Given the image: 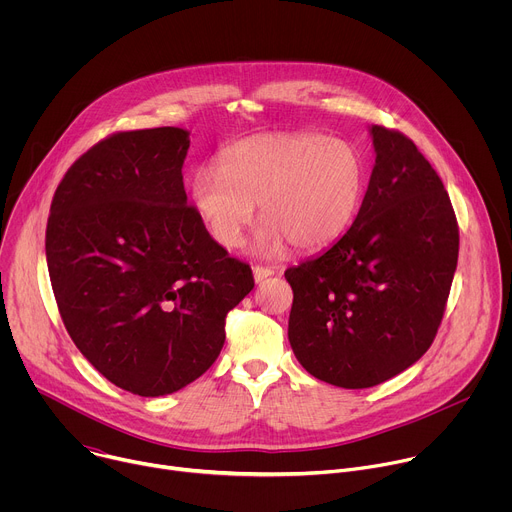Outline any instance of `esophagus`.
<instances>
[{"label":"esophagus","instance_id":"1","mask_svg":"<svg viewBox=\"0 0 512 512\" xmlns=\"http://www.w3.org/2000/svg\"><path fill=\"white\" fill-rule=\"evenodd\" d=\"M269 275H273V269L271 267H263V265H255L253 267V277L257 283H261L263 279H267Z\"/></svg>","mask_w":512,"mask_h":512}]
</instances>
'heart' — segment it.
<instances>
[{
	"label": "heart",
	"mask_w": 512,
	"mask_h": 512,
	"mask_svg": "<svg viewBox=\"0 0 512 512\" xmlns=\"http://www.w3.org/2000/svg\"><path fill=\"white\" fill-rule=\"evenodd\" d=\"M367 168L354 143L316 133H261L221 152V166L190 176L192 208L210 237L227 249L243 241L255 204L267 223L261 253L287 241L310 251L338 239L358 212Z\"/></svg>",
	"instance_id": "heart-1"
}]
</instances>
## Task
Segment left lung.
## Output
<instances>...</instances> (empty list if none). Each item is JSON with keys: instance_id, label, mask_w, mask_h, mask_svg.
<instances>
[{"instance_id": "obj_1", "label": "left lung", "mask_w": 512, "mask_h": 512, "mask_svg": "<svg viewBox=\"0 0 512 512\" xmlns=\"http://www.w3.org/2000/svg\"><path fill=\"white\" fill-rule=\"evenodd\" d=\"M375 168L352 227L285 269L289 344L316 379L375 387L419 360L442 324L460 231L442 178L397 129L373 125Z\"/></svg>"}]
</instances>
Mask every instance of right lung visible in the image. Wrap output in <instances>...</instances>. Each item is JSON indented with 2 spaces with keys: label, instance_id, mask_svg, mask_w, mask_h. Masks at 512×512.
<instances>
[{
  "label": "right lung",
  "instance_id": "right-lung-1",
  "mask_svg": "<svg viewBox=\"0 0 512 512\" xmlns=\"http://www.w3.org/2000/svg\"><path fill=\"white\" fill-rule=\"evenodd\" d=\"M188 131H117L60 180L46 259L72 342L113 385L141 397L204 375L251 267L218 245L186 204Z\"/></svg>",
  "mask_w": 512,
  "mask_h": 512
}]
</instances>
